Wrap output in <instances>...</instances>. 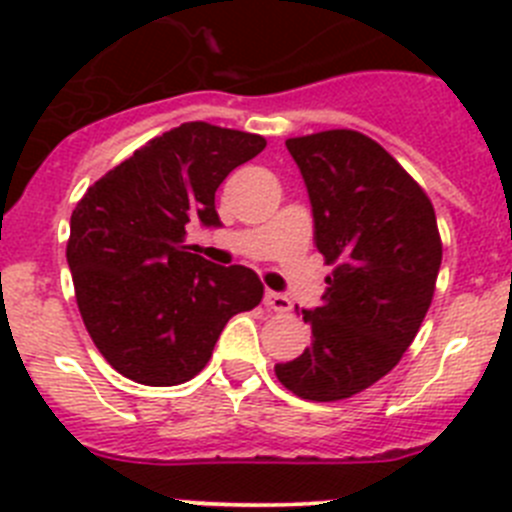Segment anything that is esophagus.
I'll list each match as a JSON object with an SVG mask.
<instances>
[{
    "mask_svg": "<svg viewBox=\"0 0 512 512\" xmlns=\"http://www.w3.org/2000/svg\"><path fill=\"white\" fill-rule=\"evenodd\" d=\"M265 306L273 308L278 313H288L290 311V298L278 293V290H265Z\"/></svg>",
    "mask_w": 512,
    "mask_h": 512,
    "instance_id": "1",
    "label": "esophagus"
}]
</instances>
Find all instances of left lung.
<instances>
[{"mask_svg": "<svg viewBox=\"0 0 512 512\" xmlns=\"http://www.w3.org/2000/svg\"><path fill=\"white\" fill-rule=\"evenodd\" d=\"M306 183L313 239L334 273L303 308L311 347L275 365L298 398L342 400L388 375L434 298L441 239L434 206L398 160L352 130L285 142Z\"/></svg>", "mask_w": 512, "mask_h": 512, "instance_id": "1", "label": "left lung"}]
</instances>
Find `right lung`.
<instances>
[{"instance_id":"add662e5","label":"right lung","mask_w":512,"mask_h":512,"mask_svg":"<svg viewBox=\"0 0 512 512\" xmlns=\"http://www.w3.org/2000/svg\"><path fill=\"white\" fill-rule=\"evenodd\" d=\"M265 150L260 135L186 122L99 178L71 214L68 267L81 319L109 365L168 388L199 375L234 313L262 301L245 265L183 245L186 224L222 227L214 193Z\"/></svg>"}]
</instances>
